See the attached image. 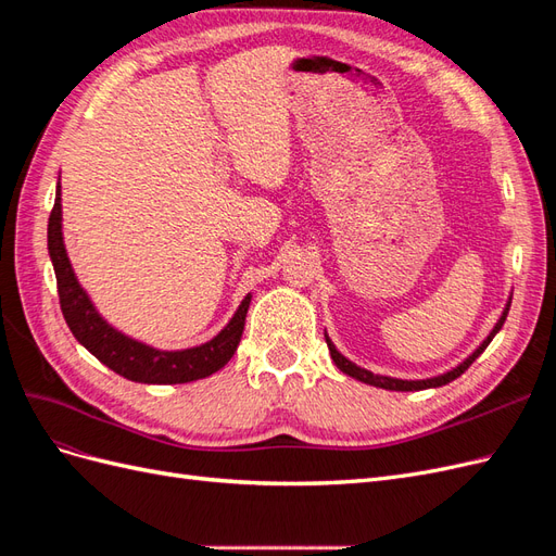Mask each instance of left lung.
<instances>
[{"mask_svg":"<svg viewBox=\"0 0 556 556\" xmlns=\"http://www.w3.org/2000/svg\"><path fill=\"white\" fill-rule=\"evenodd\" d=\"M510 301H513V296L508 299V304H506V308H503V313H501V317H498V323L494 325V329L490 331V336H486V339H484L473 352H470V355H468L462 364L450 368V371H445V374H441V376H433V378H427V380H401V378H390V376H376V374H371V371H366V368H362V366H357V364H352L348 357H343L341 352L336 350V345L331 343L327 331H325V339H327V345H329L333 364L339 366L345 376L355 378V380H359V382H366V384L382 387V390H392V392H419V390H429V387H443V384H447V382H452V380H457V378L466 371V368L482 355L484 348L490 345L494 336L501 331L503 323H506V317H508V311H510Z\"/></svg>","mask_w":556,"mask_h":556,"instance_id":"left-lung-1","label":"left lung"}]
</instances>
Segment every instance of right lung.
Segmentation results:
<instances>
[{"instance_id": "obj_1", "label": "right lung", "mask_w": 556, "mask_h": 556, "mask_svg": "<svg viewBox=\"0 0 556 556\" xmlns=\"http://www.w3.org/2000/svg\"><path fill=\"white\" fill-rule=\"evenodd\" d=\"M48 255L55 268L60 308L70 325L76 341L88 352L109 366L111 371L134 382L143 384H180L208 378L233 357L237 352L243 327L245 313L250 308L248 294L241 306L233 313L227 327L213 336L211 341L188 348V350H157L146 345L137 339H129L123 331L111 327L106 319L97 313L88 292L80 288L74 274L72 262L66 257V248L62 239V190L58 182L55 206L48 217Z\"/></svg>"}]
</instances>
